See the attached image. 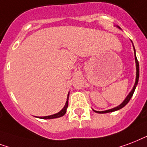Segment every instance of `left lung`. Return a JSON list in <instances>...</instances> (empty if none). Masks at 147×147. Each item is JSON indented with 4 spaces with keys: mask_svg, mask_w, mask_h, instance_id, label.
I'll list each match as a JSON object with an SVG mask.
<instances>
[{
    "mask_svg": "<svg viewBox=\"0 0 147 147\" xmlns=\"http://www.w3.org/2000/svg\"><path fill=\"white\" fill-rule=\"evenodd\" d=\"M120 28V27H119ZM134 54H135V61H136V81H135V84H134V87H133V89L132 90L130 91L129 94H128V96L126 97L123 102L120 105L117 106L116 107L113 108V109H110V110H104V111H96V110H93L94 112L97 113H110V112H113V111H117L118 110H120L121 108H123V107L127 105L128 102L129 101V100L131 99L132 96H133V94H134V91H135V89H136V86H137V84H138V80H139V76H140V68H139V62L137 61V58H136V51H135V48H134Z\"/></svg>",
    "mask_w": 147,
    "mask_h": 147,
    "instance_id": "left-lung-1",
    "label": "left lung"
}]
</instances>
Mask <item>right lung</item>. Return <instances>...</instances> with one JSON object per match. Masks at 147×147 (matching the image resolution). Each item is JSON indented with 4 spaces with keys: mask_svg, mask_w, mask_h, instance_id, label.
<instances>
[{
    "mask_svg": "<svg viewBox=\"0 0 147 147\" xmlns=\"http://www.w3.org/2000/svg\"><path fill=\"white\" fill-rule=\"evenodd\" d=\"M68 99H69V94L67 95V102L65 103V106L63 107V108L62 110L58 112L57 113H55V114L51 115V116H46V117H38V118H40V119H54V118H58V117H63V115L65 114L66 112H67V109L68 107Z\"/></svg>",
    "mask_w": 147,
    "mask_h": 147,
    "instance_id": "right-lung-1",
    "label": "right lung"
}]
</instances>
